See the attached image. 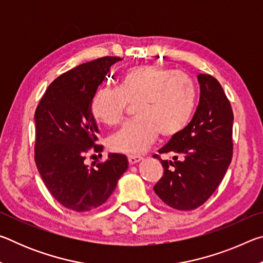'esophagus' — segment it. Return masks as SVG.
I'll return each mask as SVG.
<instances>
[{
	"instance_id": "obj_1",
	"label": "esophagus",
	"mask_w": 263,
	"mask_h": 263,
	"mask_svg": "<svg viewBox=\"0 0 263 263\" xmlns=\"http://www.w3.org/2000/svg\"><path fill=\"white\" fill-rule=\"evenodd\" d=\"M127 160H128V163H130V164H136L138 162H140L142 158L141 157H128Z\"/></svg>"
}]
</instances>
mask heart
I'll return each instance as SVG.
<instances>
[{
  "instance_id": "obj_1",
  "label": "heart",
  "mask_w": 263,
  "mask_h": 263,
  "mask_svg": "<svg viewBox=\"0 0 263 263\" xmlns=\"http://www.w3.org/2000/svg\"><path fill=\"white\" fill-rule=\"evenodd\" d=\"M197 87L189 74L157 65L133 66L123 73L119 88L101 87L91 99L96 121L108 126L121 123L128 104L138 119L127 123L109 139L116 152L141 154L159 133L172 138L184 130L193 117Z\"/></svg>"
}]
</instances>
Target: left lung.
<instances>
[{
	"instance_id": "8db88e82",
	"label": "left lung",
	"mask_w": 263,
	"mask_h": 263,
	"mask_svg": "<svg viewBox=\"0 0 263 263\" xmlns=\"http://www.w3.org/2000/svg\"><path fill=\"white\" fill-rule=\"evenodd\" d=\"M201 95L191 122L172 137L159 153L163 175L154 185L163 203L176 210H194L205 203L224 179L232 160L233 111L220 83L209 74L197 77Z\"/></svg>"
}]
</instances>
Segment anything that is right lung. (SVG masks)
<instances>
[{"instance_id": "add662e5", "label": "right lung", "mask_w": 263, "mask_h": 263, "mask_svg": "<svg viewBox=\"0 0 263 263\" xmlns=\"http://www.w3.org/2000/svg\"><path fill=\"white\" fill-rule=\"evenodd\" d=\"M117 57L79 65L58 77L35 109L34 161L46 188L69 210L87 212L104 204L126 172V155L109 153L106 161L89 168L88 149L100 152L90 103Z\"/></svg>"}]
</instances>
